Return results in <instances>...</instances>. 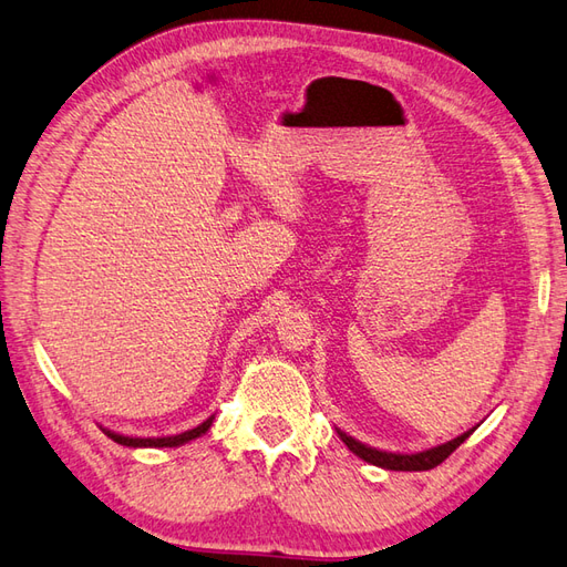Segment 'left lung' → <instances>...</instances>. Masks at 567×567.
I'll list each match as a JSON object with an SVG mask.
<instances>
[{
	"mask_svg": "<svg viewBox=\"0 0 567 567\" xmlns=\"http://www.w3.org/2000/svg\"><path fill=\"white\" fill-rule=\"evenodd\" d=\"M472 435V431H466L464 435L450 440L445 445H437L433 450H425L419 454H392V452H380V450H372L363 443H358V440L349 437L347 433L339 431V437L347 443V447L355 454V457H361L368 464H375L382 468H392V472H427V468H435L437 464H443L450 454L457 450L464 440Z\"/></svg>",
	"mask_w": 567,
	"mask_h": 567,
	"instance_id": "8db88e82",
	"label": "left lung"
}]
</instances>
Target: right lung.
<instances>
[{
    "label": "right lung",
    "mask_w": 567,
    "mask_h": 567,
    "mask_svg": "<svg viewBox=\"0 0 567 567\" xmlns=\"http://www.w3.org/2000/svg\"><path fill=\"white\" fill-rule=\"evenodd\" d=\"M212 423H214V416L206 419L202 425L192 427V431H185V433H179V435H171V437H124V435L110 433V431H105V435L113 437L117 445H127V447H177V445L187 443V440H195L202 433L209 431Z\"/></svg>",
    "instance_id": "obj_1"
}]
</instances>
